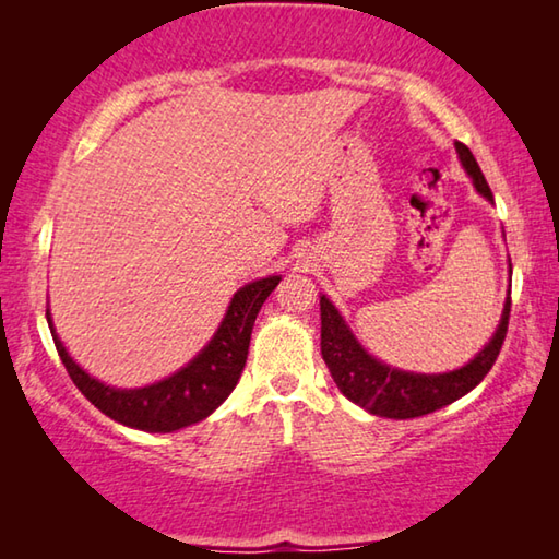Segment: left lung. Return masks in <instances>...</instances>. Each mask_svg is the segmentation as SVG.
<instances>
[{"label":"left lung","mask_w":559,"mask_h":559,"mask_svg":"<svg viewBox=\"0 0 559 559\" xmlns=\"http://www.w3.org/2000/svg\"><path fill=\"white\" fill-rule=\"evenodd\" d=\"M456 153L478 192L493 202V192H490L471 150L463 143H456ZM508 318L510 293L496 335L490 337V343L468 365L443 374H414L394 370V367L367 355L355 335L349 333V328L345 325L343 316L337 313L333 302L320 296V353H323L337 390L349 402L359 404L370 414L386 416V419H414V416L431 414L441 409V406L461 400L463 394H468L473 386L480 384V380L490 372V367L496 365L500 347H503Z\"/></svg>","instance_id":"obj_1"}]
</instances>
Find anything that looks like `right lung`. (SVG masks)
I'll return each mask as SVG.
<instances>
[{"instance_id":"1","label":"right lung","mask_w":559,"mask_h":559,"mask_svg":"<svg viewBox=\"0 0 559 559\" xmlns=\"http://www.w3.org/2000/svg\"><path fill=\"white\" fill-rule=\"evenodd\" d=\"M278 281V276H269L236 290L210 345L173 377L140 386V390H116V386L93 380L73 362L51 330L53 345L59 349L61 362L73 384L110 419L155 433L177 431L206 419L231 394L243 372L246 355H249L253 323H257L263 300L271 296ZM46 320H49V328H53L49 313H46Z\"/></svg>"}]
</instances>
